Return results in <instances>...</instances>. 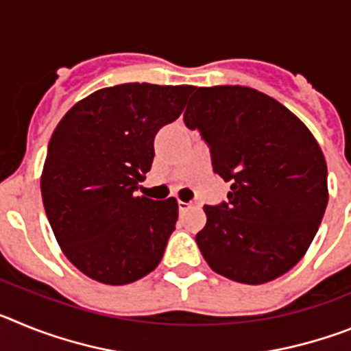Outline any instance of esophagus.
<instances>
[{
  "instance_id": "34e87169",
  "label": "esophagus",
  "mask_w": 351,
  "mask_h": 351,
  "mask_svg": "<svg viewBox=\"0 0 351 351\" xmlns=\"http://www.w3.org/2000/svg\"><path fill=\"white\" fill-rule=\"evenodd\" d=\"M178 207H179V213H184V210L190 209L191 204H186V202H181V200H179V202H178Z\"/></svg>"
}]
</instances>
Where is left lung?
<instances>
[{"label": "left lung", "mask_w": 351, "mask_h": 351, "mask_svg": "<svg viewBox=\"0 0 351 351\" xmlns=\"http://www.w3.org/2000/svg\"><path fill=\"white\" fill-rule=\"evenodd\" d=\"M184 125L198 130L228 200L204 206L197 244L214 272L262 285L290 271L318 232L327 163L302 121L246 86L195 88Z\"/></svg>", "instance_id": "obj_1"}]
</instances>
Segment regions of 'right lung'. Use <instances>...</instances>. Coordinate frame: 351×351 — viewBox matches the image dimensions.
I'll list each match as a JSON object with an SVG mask.
<instances>
[{
	"label": "right lung",
	"instance_id": "add662e5",
	"mask_svg": "<svg viewBox=\"0 0 351 351\" xmlns=\"http://www.w3.org/2000/svg\"><path fill=\"white\" fill-rule=\"evenodd\" d=\"M193 86L119 84L80 100L56 126L42 200L61 250L80 272L126 285L158 267L178 221L176 198L137 197L154 137L181 116Z\"/></svg>",
	"mask_w": 351,
	"mask_h": 351
}]
</instances>
